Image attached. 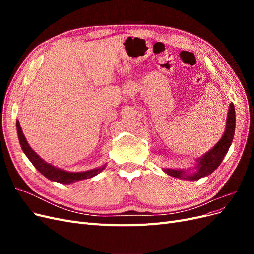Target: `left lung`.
<instances>
[{"mask_svg":"<svg viewBox=\"0 0 254 254\" xmlns=\"http://www.w3.org/2000/svg\"><path fill=\"white\" fill-rule=\"evenodd\" d=\"M235 132V110L234 105L230 104V108L228 112L227 119V127L226 131L222 135L220 141L214 146V147L206 152L203 157L199 160L198 171L195 174L187 175L184 171H176V170H164L170 176L175 177V178H183L187 180H198L202 178L204 176L212 174L216 168L220 165L221 161L224 160L225 156L231 146L232 140L234 137Z\"/></svg>","mask_w":254,"mask_h":254,"instance_id":"obj_1","label":"left lung"}]
</instances>
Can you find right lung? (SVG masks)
<instances>
[{
    "label": "right lung",
    "instance_id": "obj_1",
    "mask_svg": "<svg viewBox=\"0 0 254 254\" xmlns=\"http://www.w3.org/2000/svg\"><path fill=\"white\" fill-rule=\"evenodd\" d=\"M17 131H18V136H19V141L21 144L22 150L24 151L26 157L29 159L30 162L33 163V165L39 171L44 177H47L48 179L52 181H56L59 183H71L74 181H78L82 179H89L97 175L98 173H101L104 168L105 165L102 167L95 168V170L88 171V172H82V173H70V172H65L60 170V168H57L54 165L45 162L44 160H42L37 153L32 149V147L28 145L24 134L22 132V129L20 126L19 121H17Z\"/></svg>",
    "mask_w": 254,
    "mask_h": 254
}]
</instances>
